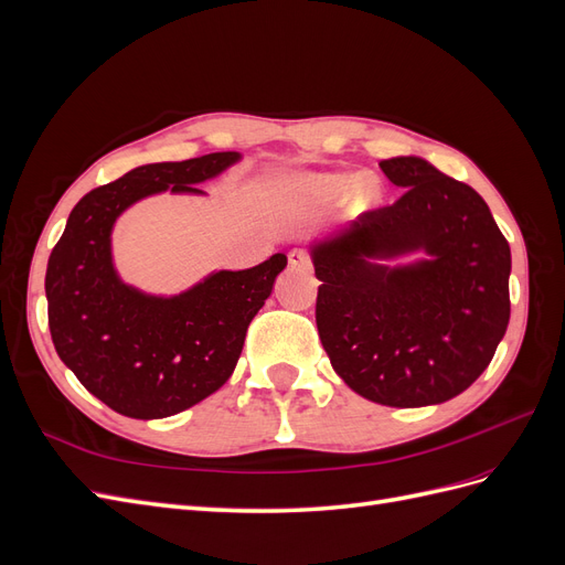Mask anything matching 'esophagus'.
<instances>
[{"mask_svg": "<svg viewBox=\"0 0 565 565\" xmlns=\"http://www.w3.org/2000/svg\"><path fill=\"white\" fill-rule=\"evenodd\" d=\"M289 266H292L295 270H309V268H311V259H309V254L301 252V249L289 252Z\"/></svg>", "mask_w": 565, "mask_h": 565, "instance_id": "obj_1", "label": "esophagus"}]
</instances>
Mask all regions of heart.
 <instances>
[{
	"label": "heart",
	"mask_w": 565,
	"mask_h": 565,
	"mask_svg": "<svg viewBox=\"0 0 565 565\" xmlns=\"http://www.w3.org/2000/svg\"><path fill=\"white\" fill-rule=\"evenodd\" d=\"M276 191L280 198L289 200H318V202H334L347 198L353 207H372L380 202L382 188L377 177L372 174H347V172H318V174H297L282 179Z\"/></svg>",
	"instance_id": "obj_1"
}]
</instances>
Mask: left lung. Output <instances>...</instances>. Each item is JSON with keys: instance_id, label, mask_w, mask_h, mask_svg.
Listing matches in <instances>:
<instances>
[{"instance_id": "8db88e82", "label": "left lung", "mask_w": 565, "mask_h": 565, "mask_svg": "<svg viewBox=\"0 0 565 565\" xmlns=\"http://www.w3.org/2000/svg\"><path fill=\"white\" fill-rule=\"evenodd\" d=\"M380 167L403 198L309 245L318 334L358 396L438 405L481 377L507 332L511 249L471 185L417 156Z\"/></svg>"}]
</instances>
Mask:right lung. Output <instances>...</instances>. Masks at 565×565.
<instances>
[{"instance_id": "right-lung-1", "label": "right lung", "mask_w": 565, "mask_h": 565, "mask_svg": "<svg viewBox=\"0 0 565 565\" xmlns=\"http://www.w3.org/2000/svg\"><path fill=\"white\" fill-rule=\"evenodd\" d=\"M241 152L156 162L94 188L67 216L49 256V330L61 361L115 413L162 419L228 382L252 318L287 266L282 252L245 270H212L179 295H152L122 280L113 228L150 195H207L200 183L224 174Z\"/></svg>"}]
</instances>
